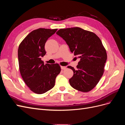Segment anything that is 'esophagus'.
Listing matches in <instances>:
<instances>
[{
  "instance_id": "esophagus-1",
  "label": "esophagus",
  "mask_w": 125,
  "mask_h": 125,
  "mask_svg": "<svg viewBox=\"0 0 125 125\" xmlns=\"http://www.w3.org/2000/svg\"><path fill=\"white\" fill-rule=\"evenodd\" d=\"M61 69L62 70H65L66 69V67L65 66H61Z\"/></svg>"
}]
</instances>
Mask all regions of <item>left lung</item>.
Here are the masks:
<instances>
[{
	"label": "left lung",
	"mask_w": 125,
	"mask_h": 125,
	"mask_svg": "<svg viewBox=\"0 0 125 125\" xmlns=\"http://www.w3.org/2000/svg\"><path fill=\"white\" fill-rule=\"evenodd\" d=\"M56 34L66 41L71 52L80 59L77 69L69 79L70 85L79 91H90L103 74L107 54L100 39L95 33L75 27L61 29Z\"/></svg>",
	"instance_id": "8db88e82"
}]
</instances>
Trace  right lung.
Returning <instances> with one entry per match:
<instances>
[{"mask_svg":"<svg viewBox=\"0 0 125 125\" xmlns=\"http://www.w3.org/2000/svg\"><path fill=\"white\" fill-rule=\"evenodd\" d=\"M57 29L40 28L33 30L19 45L18 51L19 70L23 81L34 93L43 94L55 85L61 71L58 63L50 65L41 60L46 54L45 44Z\"/></svg>","mask_w":125,"mask_h":125,"instance_id":"1","label":"right lung"}]
</instances>
